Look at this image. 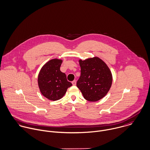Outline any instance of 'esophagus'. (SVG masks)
Here are the masks:
<instances>
[{"instance_id": "obj_1", "label": "esophagus", "mask_w": 150, "mask_h": 150, "mask_svg": "<svg viewBox=\"0 0 150 150\" xmlns=\"http://www.w3.org/2000/svg\"><path fill=\"white\" fill-rule=\"evenodd\" d=\"M72 84H73V86H76V80L73 81H72Z\"/></svg>"}]
</instances>
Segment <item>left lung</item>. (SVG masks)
<instances>
[{
	"mask_svg": "<svg viewBox=\"0 0 150 150\" xmlns=\"http://www.w3.org/2000/svg\"><path fill=\"white\" fill-rule=\"evenodd\" d=\"M81 76L77 87L84 98L96 102L103 98L108 93L112 83V75L106 64L98 57L79 60Z\"/></svg>",
	"mask_w": 150,
	"mask_h": 150,
	"instance_id": "8db88e82",
	"label": "left lung"
}]
</instances>
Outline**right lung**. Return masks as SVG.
<instances>
[{"label": "right lung", "mask_w": 150, "mask_h": 150, "mask_svg": "<svg viewBox=\"0 0 150 150\" xmlns=\"http://www.w3.org/2000/svg\"><path fill=\"white\" fill-rule=\"evenodd\" d=\"M62 60L53 59L41 68L38 77V83L41 94L51 100L61 99L72 84L67 80L65 73L60 67Z\"/></svg>", "instance_id": "obj_1"}]
</instances>
